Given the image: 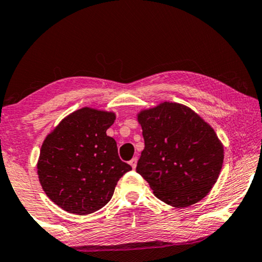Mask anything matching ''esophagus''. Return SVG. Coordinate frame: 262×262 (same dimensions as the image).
Segmentation results:
<instances>
[{
	"label": "esophagus",
	"mask_w": 262,
	"mask_h": 262,
	"mask_svg": "<svg viewBox=\"0 0 262 262\" xmlns=\"http://www.w3.org/2000/svg\"><path fill=\"white\" fill-rule=\"evenodd\" d=\"M137 157H134V159H132L131 161H130V166L132 167V168H134V169H135V168L136 167H137Z\"/></svg>",
	"instance_id": "obj_1"
}]
</instances>
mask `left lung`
Returning a JSON list of instances; mask_svg holds the SVG:
<instances>
[{"label":"left lung","mask_w":262,"mask_h":262,"mask_svg":"<svg viewBox=\"0 0 262 262\" xmlns=\"http://www.w3.org/2000/svg\"><path fill=\"white\" fill-rule=\"evenodd\" d=\"M138 121L145 146L136 170L154 194L175 207L202 200L216 184L224 159L213 128L177 102L142 111Z\"/></svg>","instance_id":"1"}]
</instances>
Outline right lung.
Here are the masks:
<instances>
[{"mask_svg": "<svg viewBox=\"0 0 262 262\" xmlns=\"http://www.w3.org/2000/svg\"><path fill=\"white\" fill-rule=\"evenodd\" d=\"M116 114L94 108L75 111L45 138L37 164L46 195L67 212L89 214L112 198L117 182L131 170L106 135Z\"/></svg>", "mask_w": 262, "mask_h": 262, "instance_id": "right-lung-1", "label": "right lung"}]
</instances>
